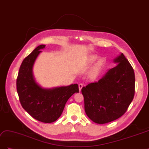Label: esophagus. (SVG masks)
<instances>
[{"label":"esophagus","mask_w":149,"mask_h":149,"mask_svg":"<svg viewBox=\"0 0 149 149\" xmlns=\"http://www.w3.org/2000/svg\"><path fill=\"white\" fill-rule=\"evenodd\" d=\"M78 86H79V91H81V89H82V88H83V84H82V83H80V84H79Z\"/></svg>","instance_id":"34e87169"}]
</instances>
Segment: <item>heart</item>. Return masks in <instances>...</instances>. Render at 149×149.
<instances>
[{
  "instance_id": "obj_1",
  "label": "heart",
  "mask_w": 149,
  "mask_h": 149,
  "mask_svg": "<svg viewBox=\"0 0 149 149\" xmlns=\"http://www.w3.org/2000/svg\"><path fill=\"white\" fill-rule=\"evenodd\" d=\"M98 56L96 55H91L89 56L88 59H87V63L89 65H91L93 63H94L97 59H98ZM104 66V61L103 59H100L97 61V62L96 63V64L94 68V70L93 71V73L94 75H96L97 74H98L102 70V69L103 68Z\"/></svg>"
}]
</instances>
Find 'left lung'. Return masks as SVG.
<instances>
[{"label": "left lung", "instance_id": "1", "mask_svg": "<svg viewBox=\"0 0 149 149\" xmlns=\"http://www.w3.org/2000/svg\"><path fill=\"white\" fill-rule=\"evenodd\" d=\"M118 65L107 71L97 82L83 87L84 110L88 118L100 124L123 116L133 100L135 74L123 53L116 57Z\"/></svg>", "mask_w": 149, "mask_h": 149}]
</instances>
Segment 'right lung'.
Returning a JSON list of instances; mask_svg holds the SVG:
<instances>
[{
	"label": "right lung",
	"mask_w": 149,
	"mask_h": 149,
	"mask_svg": "<svg viewBox=\"0 0 149 149\" xmlns=\"http://www.w3.org/2000/svg\"><path fill=\"white\" fill-rule=\"evenodd\" d=\"M45 47L44 45H39L22 61L17 79V91L22 107L32 118L51 123L60 118L67 101L74 93H79V88L77 84L50 89L37 84L33 66L42 52L40 49Z\"/></svg>",
	"instance_id": "obj_1"
}]
</instances>
